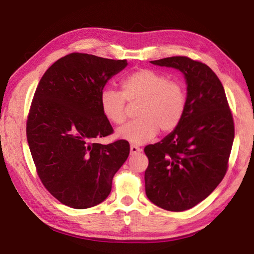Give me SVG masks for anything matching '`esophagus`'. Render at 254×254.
I'll return each mask as SVG.
<instances>
[{"label": "esophagus", "instance_id": "esophagus-1", "mask_svg": "<svg viewBox=\"0 0 254 254\" xmlns=\"http://www.w3.org/2000/svg\"><path fill=\"white\" fill-rule=\"evenodd\" d=\"M130 151H131V154H136V153H140L141 151H142V149L136 147V145H134V144H132L130 147Z\"/></svg>", "mask_w": 254, "mask_h": 254}]
</instances>
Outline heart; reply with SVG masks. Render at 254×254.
<instances>
[{"label":"heart","mask_w":254,"mask_h":254,"mask_svg":"<svg viewBox=\"0 0 254 254\" xmlns=\"http://www.w3.org/2000/svg\"><path fill=\"white\" fill-rule=\"evenodd\" d=\"M122 93L112 88L101 92L100 105L105 118L114 124H122L127 119L126 100L141 101L137 110L140 119L120 127V139L134 144L152 140L161 128L171 132L184 118L187 96L184 86L171 81L167 75L152 69L132 72L121 81Z\"/></svg>","instance_id":"1"}]
</instances>
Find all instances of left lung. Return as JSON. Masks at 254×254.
I'll return each mask as SVG.
<instances>
[{
	"label": "left lung",
	"mask_w": 254,
	"mask_h": 254,
	"mask_svg": "<svg viewBox=\"0 0 254 254\" xmlns=\"http://www.w3.org/2000/svg\"><path fill=\"white\" fill-rule=\"evenodd\" d=\"M183 72L187 105L175 130L144 152L145 194L154 205L171 212L194 207L224 178L234 140V123L224 87L215 72L188 57L150 62Z\"/></svg>",
	"instance_id": "obj_1"
}]
</instances>
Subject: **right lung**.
<instances>
[{"label":"right lung","mask_w":254,"mask_h":254,"mask_svg":"<svg viewBox=\"0 0 254 254\" xmlns=\"http://www.w3.org/2000/svg\"><path fill=\"white\" fill-rule=\"evenodd\" d=\"M127 60L74 53L51 65L34 93L27 137L38 175L60 203L84 209L107 198L112 180L130 153L118 140L96 143L113 132L100 95Z\"/></svg>","instance_id":"add662e5"}]
</instances>
